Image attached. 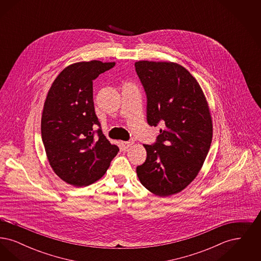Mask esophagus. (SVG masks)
<instances>
[{"instance_id": "obj_1", "label": "esophagus", "mask_w": 261, "mask_h": 261, "mask_svg": "<svg viewBox=\"0 0 261 261\" xmlns=\"http://www.w3.org/2000/svg\"><path fill=\"white\" fill-rule=\"evenodd\" d=\"M133 145V142L131 141H127V142H121V146L123 149H128L129 147H131Z\"/></svg>"}]
</instances>
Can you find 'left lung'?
Instances as JSON below:
<instances>
[{
	"label": "left lung",
	"instance_id": "1",
	"mask_svg": "<svg viewBox=\"0 0 261 261\" xmlns=\"http://www.w3.org/2000/svg\"><path fill=\"white\" fill-rule=\"evenodd\" d=\"M147 94V120L162 123L156 142L144 145L147 160L137 167L142 185L159 197L183 191L197 177L212 141V118L196 78L176 62H135Z\"/></svg>",
	"mask_w": 261,
	"mask_h": 261
}]
</instances>
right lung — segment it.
Returning a JSON list of instances; mask_svg holds the SVG:
<instances>
[{
    "label": "right lung",
    "instance_id": "obj_1",
    "mask_svg": "<svg viewBox=\"0 0 261 261\" xmlns=\"http://www.w3.org/2000/svg\"><path fill=\"white\" fill-rule=\"evenodd\" d=\"M115 62H75L57 76L48 92L41 134L50 167L74 187L88 186L107 172L119 149L94 126L99 125L93 100V80Z\"/></svg>",
    "mask_w": 261,
    "mask_h": 261
}]
</instances>
